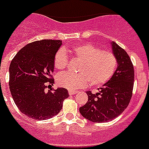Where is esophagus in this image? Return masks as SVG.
<instances>
[{
	"instance_id": "obj_1",
	"label": "esophagus",
	"mask_w": 149,
	"mask_h": 149,
	"mask_svg": "<svg viewBox=\"0 0 149 149\" xmlns=\"http://www.w3.org/2000/svg\"><path fill=\"white\" fill-rule=\"evenodd\" d=\"M77 93V91H69V94L72 95H74V94Z\"/></svg>"
}]
</instances>
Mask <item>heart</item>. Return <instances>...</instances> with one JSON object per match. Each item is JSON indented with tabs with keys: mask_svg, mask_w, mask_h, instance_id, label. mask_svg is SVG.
Here are the masks:
<instances>
[{
	"mask_svg": "<svg viewBox=\"0 0 149 149\" xmlns=\"http://www.w3.org/2000/svg\"><path fill=\"white\" fill-rule=\"evenodd\" d=\"M72 55L80 63L77 67L78 74L69 72L60 73L57 76V83L61 87L70 91L85 88L89 85L100 86L106 84L113 76L117 61L115 55L108 51L100 50L92 43H83L70 50ZM69 58L63 49L55 54L54 65L57 70L67 68Z\"/></svg>",
	"mask_w": 149,
	"mask_h": 149,
	"instance_id": "obj_1",
	"label": "heart"
}]
</instances>
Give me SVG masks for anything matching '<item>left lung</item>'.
Returning <instances> with one entry per match:
<instances>
[{
    "instance_id": "8db88e82",
    "label": "left lung",
    "mask_w": 149,
    "mask_h": 149,
    "mask_svg": "<svg viewBox=\"0 0 149 149\" xmlns=\"http://www.w3.org/2000/svg\"><path fill=\"white\" fill-rule=\"evenodd\" d=\"M112 50L117 69L111 79L96 94L87 91L88 101L79 112L93 123H106L121 115L129 105L134 85V68L127 52L116 42Z\"/></svg>"
}]
</instances>
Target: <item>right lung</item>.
Returning a JSON list of instances; mask_svg holds the SVG:
<instances>
[{
    "mask_svg": "<svg viewBox=\"0 0 149 149\" xmlns=\"http://www.w3.org/2000/svg\"><path fill=\"white\" fill-rule=\"evenodd\" d=\"M60 40L43 39L26 44L13 58L9 68V87L19 110L35 120L57 115L69 97L65 88L51 89L54 84V58L61 46ZM49 87V86H48Z\"/></svg>",
    "mask_w": 149,
    "mask_h": 149,
    "instance_id": "obj_1",
    "label": "right lung"
}]
</instances>
